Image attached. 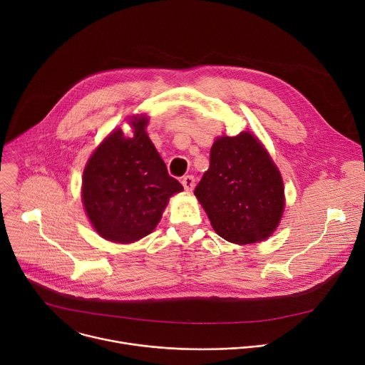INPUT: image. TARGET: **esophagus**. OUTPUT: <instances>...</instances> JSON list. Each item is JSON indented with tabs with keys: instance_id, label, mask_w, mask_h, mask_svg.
I'll return each mask as SVG.
<instances>
[{
	"instance_id": "34e87169",
	"label": "esophagus",
	"mask_w": 365,
	"mask_h": 365,
	"mask_svg": "<svg viewBox=\"0 0 365 365\" xmlns=\"http://www.w3.org/2000/svg\"><path fill=\"white\" fill-rule=\"evenodd\" d=\"M182 185H183V187L186 190H192L193 186H195V178H193V176H185L182 179Z\"/></svg>"
}]
</instances>
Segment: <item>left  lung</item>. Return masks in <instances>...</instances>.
<instances>
[{"mask_svg":"<svg viewBox=\"0 0 365 365\" xmlns=\"http://www.w3.org/2000/svg\"><path fill=\"white\" fill-rule=\"evenodd\" d=\"M195 197L215 233L237 245L269 237L284 208L279 170L248 132L212 143L210 168L195 187Z\"/></svg>","mask_w":365,"mask_h":365,"instance_id":"8db88e82","label":"left lung"}]
</instances>
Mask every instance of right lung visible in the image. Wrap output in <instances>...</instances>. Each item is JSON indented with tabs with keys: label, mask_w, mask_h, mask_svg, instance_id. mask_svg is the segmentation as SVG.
<instances>
[{
	"label": "right lung",
	"mask_w": 365,
	"mask_h": 365,
	"mask_svg": "<svg viewBox=\"0 0 365 365\" xmlns=\"http://www.w3.org/2000/svg\"><path fill=\"white\" fill-rule=\"evenodd\" d=\"M147 123V117L133 118L129 138L114 130L85 167L86 214L95 230L111 242L130 244L150 235L168 198L183 190L145 132Z\"/></svg>",
	"instance_id": "add662e5"
}]
</instances>
